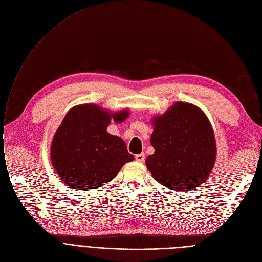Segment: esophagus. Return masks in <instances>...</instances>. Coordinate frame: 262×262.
Wrapping results in <instances>:
<instances>
[{"mask_svg":"<svg viewBox=\"0 0 262 262\" xmlns=\"http://www.w3.org/2000/svg\"><path fill=\"white\" fill-rule=\"evenodd\" d=\"M145 153H138V155L135 156V160L137 162H144L145 161Z\"/></svg>","mask_w":262,"mask_h":262,"instance_id":"34e87169","label":"esophagus"}]
</instances>
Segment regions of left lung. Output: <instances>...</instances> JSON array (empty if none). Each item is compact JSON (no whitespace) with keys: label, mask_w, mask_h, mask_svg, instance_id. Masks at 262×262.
<instances>
[{"label":"left lung","mask_w":262,"mask_h":262,"mask_svg":"<svg viewBox=\"0 0 262 262\" xmlns=\"http://www.w3.org/2000/svg\"><path fill=\"white\" fill-rule=\"evenodd\" d=\"M155 153L146 166L165 187L188 191L206 181L216 160V142L206 115L193 104L177 102L153 119Z\"/></svg>","instance_id":"1"}]
</instances>
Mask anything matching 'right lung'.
<instances>
[{
    "label": "right lung",
    "mask_w": 262,
    "mask_h": 262,
    "mask_svg": "<svg viewBox=\"0 0 262 262\" xmlns=\"http://www.w3.org/2000/svg\"><path fill=\"white\" fill-rule=\"evenodd\" d=\"M128 111L110 114L95 104L74 106L58 128L51 159L58 176L73 189H96L134 160L120 137L106 132L111 117L124 121Z\"/></svg>",
    "instance_id": "add662e5"
}]
</instances>
